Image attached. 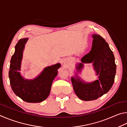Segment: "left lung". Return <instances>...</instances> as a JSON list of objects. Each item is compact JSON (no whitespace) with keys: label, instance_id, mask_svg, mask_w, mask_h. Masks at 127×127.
Returning a JSON list of instances; mask_svg holds the SVG:
<instances>
[{"label":"left lung","instance_id":"obj_1","mask_svg":"<svg viewBox=\"0 0 127 127\" xmlns=\"http://www.w3.org/2000/svg\"><path fill=\"white\" fill-rule=\"evenodd\" d=\"M93 42L90 53L82 58L83 63L93 62L94 70L99 80L92 83H85L76 76L71 77V82L75 94L81 100H94L109 92L114 82L116 65L112 51L107 42L99 34L93 35ZM83 63L77 66V71L83 67Z\"/></svg>","mask_w":127,"mask_h":127}]
</instances>
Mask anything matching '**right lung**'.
Here are the masks:
<instances>
[{
    "label": "right lung",
    "mask_w": 127,
    "mask_h": 127,
    "mask_svg": "<svg viewBox=\"0 0 127 127\" xmlns=\"http://www.w3.org/2000/svg\"><path fill=\"white\" fill-rule=\"evenodd\" d=\"M28 38L19 39L15 46V52L10 60L9 78L12 89L17 96L28 103H39L50 94L51 85L57 75L61 66L57 64L46 67L36 78L29 80L24 79L20 74L23 51Z\"/></svg>",
    "instance_id": "obj_1"
}]
</instances>
